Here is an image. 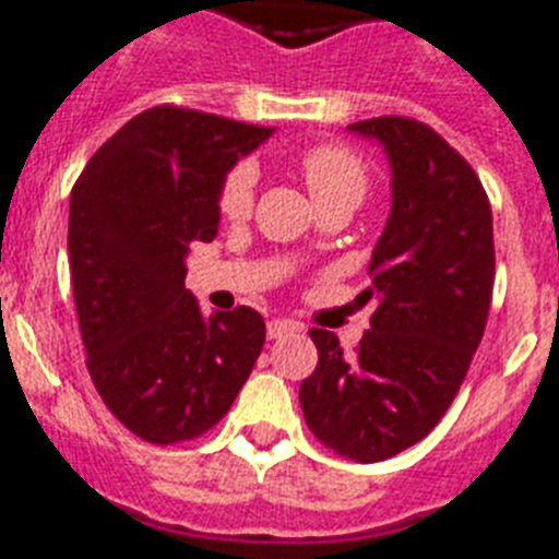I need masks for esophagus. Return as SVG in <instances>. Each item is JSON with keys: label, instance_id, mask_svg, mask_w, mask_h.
<instances>
[{"label": "esophagus", "instance_id": "34e87169", "mask_svg": "<svg viewBox=\"0 0 559 559\" xmlns=\"http://www.w3.org/2000/svg\"><path fill=\"white\" fill-rule=\"evenodd\" d=\"M294 331H299V322H294V320H271L269 322V336H271V340H280V336L294 334Z\"/></svg>", "mask_w": 559, "mask_h": 559}]
</instances>
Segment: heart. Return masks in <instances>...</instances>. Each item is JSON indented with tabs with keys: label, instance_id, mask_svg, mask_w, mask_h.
I'll return each instance as SVG.
<instances>
[{
	"label": "heart",
	"instance_id": "b5f03b06",
	"mask_svg": "<svg viewBox=\"0 0 559 559\" xmlns=\"http://www.w3.org/2000/svg\"><path fill=\"white\" fill-rule=\"evenodd\" d=\"M297 170L313 205H329V202H354L368 191V170L354 151L343 145H311L297 156ZM253 191H257V170L251 163H237L223 177V186L216 193V207L230 223H239L251 214Z\"/></svg>",
	"mask_w": 559,
	"mask_h": 559
}]
</instances>
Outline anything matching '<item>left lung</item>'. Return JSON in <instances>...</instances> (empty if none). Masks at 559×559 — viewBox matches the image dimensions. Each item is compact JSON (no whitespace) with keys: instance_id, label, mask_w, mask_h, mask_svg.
<instances>
[{"instance_id":"1","label":"left lung","mask_w":559,"mask_h":559,"mask_svg":"<svg viewBox=\"0 0 559 559\" xmlns=\"http://www.w3.org/2000/svg\"><path fill=\"white\" fill-rule=\"evenodd\" d=\"M348 131L380 142L391 165V214L362 290L377 311L354 354L311 329L320 362L299 405L331 451L380 463L423 440L463 385L491 308L495 228L483 182L435 128L377 117Z\"/></svg>"}]
</instances>
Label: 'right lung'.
<instances>
[{
	"mask_svg": "<svg viewBox=\"0 0 559 559\" xmlns=\"http://www.w3.org/2000/svg\"><path fill=\"white\" fill-rule=\"evenodd\" d=\"M271 133L156 105L124 122L73 186L68 253L87 371L110 414L145 442L205 435L260 357V313L205 317L186 288V257L216 237L225 174Z\"/></svg>",
	"mask_w": 559,
	"mask_h": 559,
	"instance_id": "obj_1",
	"label": "right lung"
}]
</instances>
